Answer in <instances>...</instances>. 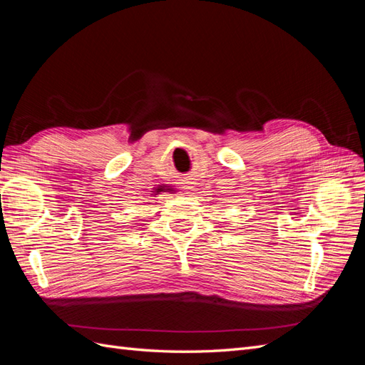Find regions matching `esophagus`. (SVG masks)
I'll list each match as a JSON object with an SVG mask.
<instances>
[{
	"label": "esophagus",
	"instance_id": "esophagus-1",
	"mask_svg": "<svg viewBox=\"0 0 365 365\" xmlns=\"http://www.w3.org/2000/svg\"><path fill=\"white\" fill-rule=\"evenodd\" d=\"M196 181L193 176H187V178H184V189L185 190H195L196 189Z\"/></svg>",
	"mask_w": 365,
	"mask_h": 365
}]
</instances>
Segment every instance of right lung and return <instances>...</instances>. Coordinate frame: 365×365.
Segmentation results:
<instances>
[{
  "instance_id": "add662e5",
  "label": "right lung",
  "mask_w": 365,
  "mask_h": 365,
  "mask_svg": "<svg viewBox=\"0 0 365 365\" xmlns=\"http://www.w3.org/2000/svg\"><path fill=\"white\" fill-rule=\"evenodd\" d=\"M161 192H173L169 185H165V184H163V185H158V187H155V189H153V193L152 195H160Z\"/></svg>"
}]
</instances>
